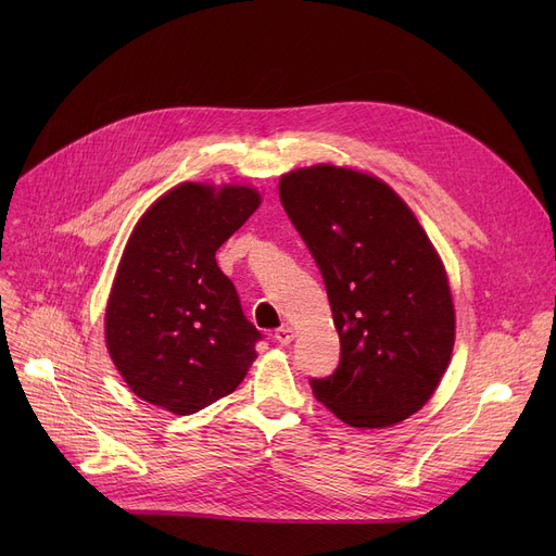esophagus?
Wrapping results in <instances>:
<instances>
[{"label":"esophagus","instance_id":"34e87169","mask_svg":"<svg viewBox=\"0 0 556 556\" xmlns=\"http://www.w3.org/2000/svg\"><path fill=\"white\" fill-rule=\"evenodd\" d=\"M293 329H290L288 325H283V327H279L277 331H275V340L279 342V344H290V342H293Z\"/></svg>","mask_w":556,"mask_h":556}]
</instances>
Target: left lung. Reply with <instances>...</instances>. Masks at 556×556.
<instances>
[{
  "label": "left lung",
  "instance_id": "1",
  "mask_svg": "<svg viewBox=\"0 0 556 556\" xmlns=\"http://www.w3.org/2000/svg\"><path fill=\"white\" fill-rule=\"evenodd\" d=\"M283 210L323 273L340 363L311 378L354 428H388L432 396L451 363L455 308L440 254L410 207L374 175L317 164L281 175Z\"/></svg>",
  "mask_w": 556,
  "mask_h": 556
}]
</instances>
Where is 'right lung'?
I'll return each instance as SVG.
<instances>
[{
  "instance_id": "obj_1",
  "label": "right lung",
  "mask_w": 556,
  "mask_h": 556,
  "mask_svg": "<svg viewBox=\"0 0 556 556\" xmlns=\"http://www.w3.org/2000/svg\"><path fill=\"white\" fill-rule=\"evenodd\" d=\"M258 204L252 187L182 182L135 225L110 290L105 344L139 399L193 415L241 386L261 333L216 250Z\"/></svg>"
}]
</instances>
